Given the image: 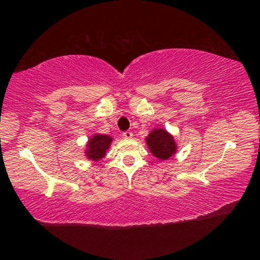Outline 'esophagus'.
Returning a JSON list of instances; mask_svg holds the SVG:
<instances>
[{
    "label": "esophagus",
    "mask_w": 260,
    "mask_h": 260,
    "mask_svg": "<svg viewBox=\"0 0 260 260\" xmlns=\"http://www.w3.org/2000/svg\"><path fill=\"white\" fill-rule=\"evenodd\" d=\"M122 136H124L125 139H131L132 136H133V133H132L131 131H126V132H124V133H122Z\"/></svg>",
    "instance_id": "obj_1"
}]
</instances>
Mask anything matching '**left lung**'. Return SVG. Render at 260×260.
Wrapping results in <instances>:
<instances>
[{"instance_id":"8db88e82","label":"left lung","mask_w":260,"mask_h":260,"mask_svg":"<svg viewBox=\"0 0 260 260\" xmlns=\"http://www.w3.org/2000/svg\"><path fill=\"white\" fill-rule=\"evenodd\" d=\"M147 144L152 155L160 160H166L177 151V144L173 136L165 129H153L147 138Z\"/></svg>"}]
</instances>
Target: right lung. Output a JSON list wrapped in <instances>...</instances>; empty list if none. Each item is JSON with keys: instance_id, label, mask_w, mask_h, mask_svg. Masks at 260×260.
I'll list each match as a JSON object with an SVG mask.
<instances>
[{"instance_id": "obj_1", "label": "right lung", "mask_w": 260, "mask_h": 260, "mask_svg": "<svg viewBox=\"0 0 260 260\" xmlns=\"http://www.w3.org/2000/svg\"><path fill=\"white\" fill-rule=\"evenodd\" d=\"M112 142V138H110L109 135H102L98 134L94 135L93 138L88 141L87 144V151L86 156L89 159L93 160H100L105 156V152L110 147V144Z\"/></svg>"}]
</instances>
